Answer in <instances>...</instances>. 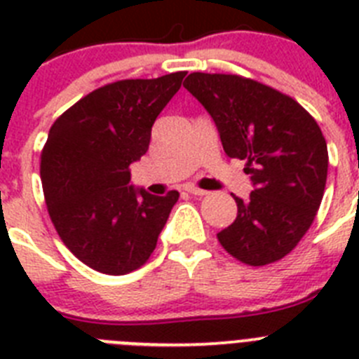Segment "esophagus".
Returning <instances> with one entry per match:
<instances>
[{"label":"esophagus","mask_w":359,"mask_h":359,"mask_svg":"<svg viewBox=\"0 0 359 359\" xmlns=\"http://www.w3.org/2000/svg\"><path fill=\"white\" fill-rule=\"evenodd\" d=\"M185 190H187V192H189V194H192V196H207L208 194L207 190L198 189V187H194V185H187Z\"/></svg>","instance_id":"34e87169"}]
</instances>
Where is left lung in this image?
I'll return each mask as SVG.
<instances>
[{
  "instance_id": "8db88e82",
  "label": "left lung",
  "mask_w": 359,
  "mask_h": 359,
  "mask_svg": "<svg viewBox=\"0 0 359 359\" xmlns=\"http://www.w3.org/2000/svg\"><path fill=\"white\" fill-rule=\"evenodd\" d=\"M215 122L230 158L246 161L253 192L233 196L237 217L217 233L237 261H280L315 221L327 182V144L318 123L287 95L224 73H190L183 84Z\"/></svg>"
}]
</instances>
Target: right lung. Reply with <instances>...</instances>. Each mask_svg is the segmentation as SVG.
Here are the masks:
<instances>
[{
  "mask_svg": "<svg viewBox=\"0 0 359 359\" xmlns=\"http://www.w3.org/2000/svg\"><path fill=\"white\" fill-rule=\"evenodd\" d=\"M185 75L111 82L50 128L41 152L50 219L69 252L95 271L126 275L156 248L180 194L135 189L129 167L147 152L152 123Z\"/></svg>",
  "mask_w": 359,
  "mask_h": 359,
  "instance_id": "obj_1",
  "label": "right lung"
}]
</instances>
